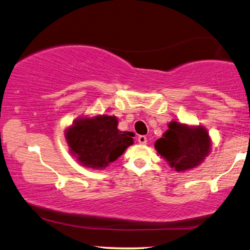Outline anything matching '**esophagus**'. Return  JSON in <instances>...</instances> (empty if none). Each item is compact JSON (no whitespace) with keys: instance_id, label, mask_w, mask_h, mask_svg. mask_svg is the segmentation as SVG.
<instances>
[{"instance_id":"esophagus-1","label":"esophagus","mask_w":250,"mask_h":250,"mask_svg":"<svg viewBox=\"0 0 250 250\" xmlns=\"http://www.w3.org/2000/svg\"><path fill=\"white\" fill-rule=\"evenodd\" d=\"M138 143L142 144V145H145V144H147L146 136H139L138 137Z\"/></svg>"}]
</instances>
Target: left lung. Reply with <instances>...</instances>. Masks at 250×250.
<instances>
[{
	"label": "left lung",
	"mask_w": 250,
	"mask_h": 250,
	"mask_svg": "<svg viewBox=\"0 0 250 250\" xmlns=\"http://www.w3.org/2000/svg\"><path fill=\"white\" fill-rule=\"evenodd\" d=\"M162 138L155 142V149L175 171L194 168L210 152V138L202 125H188L172 121Z\"/></svg>",
	"instance_id": "left-lung-1"
}]
</instances>
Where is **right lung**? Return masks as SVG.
Returning <instances> with one entry per match:
<instances>
[{
    "mask_svg": "<svg viewBox=\"0 0 250 250\" xmlns=\"http://www.w3.org/2000/svg\"><path fill=\"white\" fill-rule=\"evenodd\" d=\"M133 133L120 131L114 115L79 118L65 130L70 153L83 167L104 168L133 144Z\"/></svg>",
    "mask_w": 250,
    "mask_h": 250,
    "instance_id": "right-lung-1",
    "label": "right lung"
}]
</instances>
